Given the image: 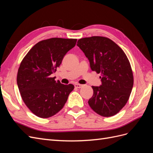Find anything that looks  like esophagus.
I'll return each mask as SVG.
<instances>
[{
	"label": "esophagus",
	"mask_w": 153,
	"mask_h": 153,
	"mask_svg": "<svg viewBox=\"0 0 153 153\" xmlns=\"http://www.w3.org/2000/svg\"><path fill=\"white\" fill-rule=\"evenodd\" d=\"M83 85H81V84H75V88H81Z\"/></svg>",
	"instance_id": "esophagus-1"
}]
</instances>
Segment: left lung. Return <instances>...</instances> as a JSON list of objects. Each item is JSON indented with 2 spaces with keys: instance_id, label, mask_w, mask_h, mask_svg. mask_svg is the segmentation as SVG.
I'll return each mask as SVG.
<instances>
[{
  "instance_id": "1",
  "label": "left lung",
  "mask_w": 153,
  "mask_h": 153,
  "mask_svg": "<svg viewBox=\"0 0 153 153\" xmlns=\"http://www.w3.org/2000/svg\"><path fill=\"white\" fill-rule=\"evenodd\" d=\"M77 46L89 59L92 70L101 75L102 84L92 86L93 96L88 103L101 116L117 114L126 104L133 85L126 55L112 40L102 36L80 39Z\"/></svg>"
}]
</instances>
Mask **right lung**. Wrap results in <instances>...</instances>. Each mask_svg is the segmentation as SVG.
<instances>
[{
    "label": "right lung",
    "mask_w": 153,
    "mask_h": 153,
    "mask_svg": "<svg viewBox=\"0 0 153 153\" xmlns=\"http://www.w3.org/2000/svg\"><path fill=\"white\" fill-rule=\"evenodd\" d=\"M76 39L53 38L36 43L23 59L17 73V84L24 102L41 118L59 112L74 89L51 75L57 71L64 55L75 47Z\"/></svg>",
    "instance_id": "obj_1"
}]
</instances>
